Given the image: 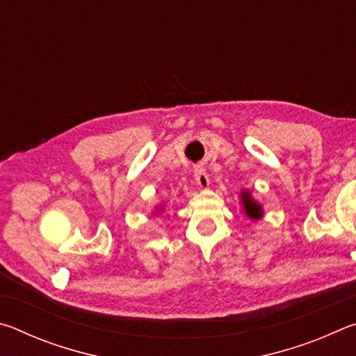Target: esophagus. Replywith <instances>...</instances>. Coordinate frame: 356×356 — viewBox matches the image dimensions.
<instances>
[{"mask_svg":"<svg viewBox=\"0 0 356 356\" xmlns=\"http://www.w3.org/2000/svg\"><path fill=\"white\" fill-rule=\"evenodd\" d=\"M195 179H196V184L200 185L201 188H209L210 179H209V174L206 171V168H196V170H195Z\"/></svg>","mask_w":356,"mask_h":356,"instance_id":"obj_1","label":"esophagus"}]
</instances>
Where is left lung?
Returning a JSON list of instances; mask_svg holds the SVG:
<instances>
[{
  "label": "left lung",
  "mask_w": 356,
  "mask_h": 356,
  "mask_svg": "<svg viewBox=\"0 0 356 356\" xmlns=\"http://www.w3.org/2000/svg\"><path fill=\"white\" fill-rule=\"evenodd\" d=\"M242 202H243L245 213L248 215L251 220H261L262 218V215H264L262 206L252 200L250 191H246V190L242 191Z\"/></svg>",
  "instance_id": "left-lung-1"
}]
</instances>
